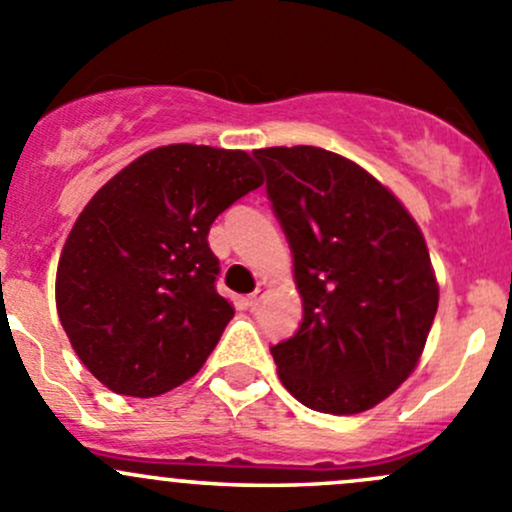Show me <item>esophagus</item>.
I'll use <instances>...</instances> for the list:
<instances>
[{
  "label": "esophagus",
  "instance_id": "esophagus-1",
  "mask_svg": "<svg viewBox=\"0 0 512 512\" xmlns=\"http://www.w3.org/2000/svg\"><path fill=\"white\" fill-rule=\"evenodd\" d=\"M263 286H266V283H261V288H256V291H254V293H251V295H249V298H246V305H249V308H251V310H254V308H256V305H258V303H261V300H263Z\"/></svg>",
  "mask_w": 512,
  "mask_h": 512
}]
</instances>
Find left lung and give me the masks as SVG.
<instances>
[{"mask_svg":"<svg viewBox=\"0 0 512 512\" xmlns=\"http://www.w3.org/2000/svg\"><path fill=\"white\" fill-rule=\"evenodd\" d=\"M254 157L303 298L298 333L271 347L278 377L315 412H367L414 372L439 308L424 236L347 157L310 145Z\"/></svg>","mask_w":512,"mask_h":512,"instance_id":"1","label":"left lung"}]
</instances>
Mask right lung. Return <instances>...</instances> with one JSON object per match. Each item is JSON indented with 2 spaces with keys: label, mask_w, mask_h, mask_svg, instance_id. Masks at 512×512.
I'll return each mask as SVG.
<instances>
[{
  "label": "right lung",
  "mask_w": 512,
  "mask_h": 512,
  "mask_svg": "<svg viewBox=\"0 0 512 512\" xmlns=\"http://www.w3.org/2000/svg\"><path fill=\"white\" fill-rule=\"evenodd\" d=\"M261 184L249 152L167 145L93 194L61 251L56 308L98 382L157 397L202 370L234 318L209 226Z\"/></svg>",
  "instance_id": "obj_1"
}]
</instances>
